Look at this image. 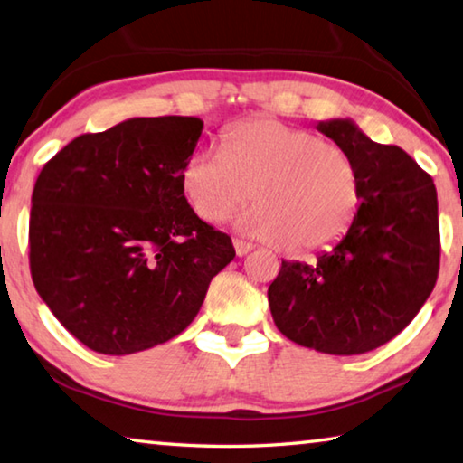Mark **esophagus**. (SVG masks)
<instances>
[{"label":"esophagus","mask_w":463,"mask_h":463,"mask_svg":"<svg viewBox=\"0 0 463 463\" xmlns=\"http://www.w3.org/2000/svg\"><path fill=\"white\" fill-rule=\"evenodd\" d=\"M232 245H234V253H237L239 258H243V255H247L253 249V243H247L243 239H234Z\"/></svg>","instance_id":"34e87169"}]
</instances>
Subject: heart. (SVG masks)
<instances>
[{
    "mask_svg": "<svg viewBox=\"0 0 463 463\" xmlns=\"http://www.w3.org/2000/svg\"><path fill=\"white\" fill-rule=\"evenodd\" d=\"M181 187L205 222L229 218L253 189L258 202L237 226L292 251H315L340 239L361 202L348 152L269 117L226 129L220 150H195L181 171Z\"/></svg>",
    "mask_w": 463,
    "mask_h": 463,
    "instance_id": "obj_1",
    "label": "heart"
}]
</instances>
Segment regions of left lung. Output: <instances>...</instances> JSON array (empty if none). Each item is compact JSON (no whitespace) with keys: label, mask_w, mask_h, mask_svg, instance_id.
Instances as JSON below:
<instances>
[{"label":"left lung","mask_w":463,"mask_h":463,"mask_svg":"<svg viewBox=\"0 0 463 463\" xmlns=\"http://www.w3.org/2000/svg\"><path fill=\"white\" fill-rule=\"evenodd\" d=\"M350 154L361 203L346 234L313 263L282 261L268 300L276 327L300 346L363 354L398 335L439 274V205L430 175L398 146L377 144L352 119L319 121Z\"/></svg>","instance_id":"left-lung-1"}]
</instances>
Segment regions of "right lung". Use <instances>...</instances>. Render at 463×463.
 Segmentation results:
<instances>
[{
  "instance_id": "obj_1",
  "label": "right lung",
  "mask_w": 463,
  "mask_h": 463,
  "mask_svg": "<svg viewBox=\"0 0 463 463\" xmlns=\"http://www.w3.org/2000/svg\"><path fill=\"white\" fill-rule=\"evenodd\" d=\"M202 129L197 117H134L71 139L34 183V288L94 352L134 354L179 335L234 258L181 187Z\"/></svg>"
}]
</instances>
